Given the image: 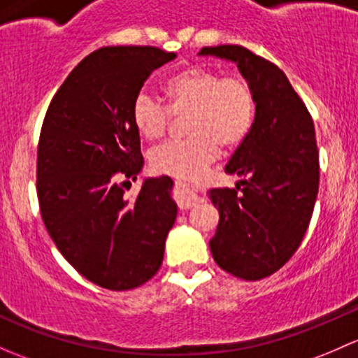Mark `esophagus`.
<instances>
[{"mask_svg": "<svg viewBox=\"0 0 358 358\" xmlns=\"http://www.w3.org/2000/svg\"><path fill=\"white\" fill-rule=\"evenodd\" d=\"M198 203H200V194H198L196 191L191 189V187H187V186L180 187L179 196H178L179 208L187 210V208H191V206H196Z\"/></svg>", "mask_w": 358, "mask_h": 358, "instance_id": "obj_1", "label": "esophagus"}]
</instances>
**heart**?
I'll return each instance as SVG.
<instances>
[{
	"label": "heart",
	"mask_w": 358,
	"mask_h": 358,
	"mask_svg": "<svg viewBox=\"0 0 358 358\" xmlns=\"http://www.w3.org/2000/svg\"><path fill=\"white\" fill-rule=\"evenodd\" d=\"M167 105L139 93L131 117L139 134L157 141L172 120L184 117L187 138L172 139L155 148L150 165L158 174L194 179L224 150H234L248 138L257 115L255 90L245 76L191 65L164 83Z\"/></svg>",
	"instance_id": "heart-1"
}]
</instances>
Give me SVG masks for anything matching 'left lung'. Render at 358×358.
Masks as SVG:
<instances>
[{
    "label": "left lung",
    "mask_w": 358,
    "mask_h": 358,
    "mask_svg": "<svg viewBox=\"0 0 358 358\" xmlns=\"http://www.w3.org/2000/svg\"><path fill=\"white\" fill-rule=\"evenodd\" d=\"M200 55L236 62L255 90V122L226 165L239 182L210 191L220 215L210 250L220 268L259 281L293 257L310 224L319 191L314 122L272 62L236 44L205 46Z\"/></svg>",
    "instance_id": "8db88e82"
}]
</instances>
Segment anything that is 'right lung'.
I'll list each match as a JSON object with an SVG mask.
<instances>
[{
    "mask_svg": "<svg viewBox=\"0 0 358 358\" xmlns=\"http://www.w3.org/2000/svg\"><path fill=\"white\" fill-rule=\"evenodd\" d=\"M176 53L155 46H106L87 55L44 115L36 189L43 222L65 260L101 288L127 291L153 278L178 215L172 179H146L131 106L155 69Z\"/></svg>",
    "mask_w": 358,
    "mask_h": 358,
    "instance_id": "add662e5",
    "label": "right lung"
}]
</instances>
